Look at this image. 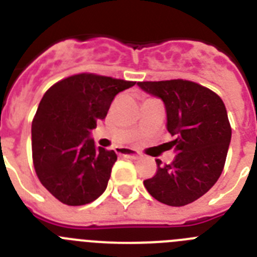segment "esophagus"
Listing matches in <instances>:
<instances>
[{
    "instance_id": "1",
    "label": "esophagus",
    "mask_w": 257,
    "mask_h": 257,
    "mask_svg": "<svg viewBox=\"0 0 257 257\" xmlns=\"http://www.w3.org/2000/svg\"><path fill=\"white\" fill-rule=\"evenodd\" d=\"M117 153L119 154V156L124 157V158H131V160H138V158H140V153H138L136 151H134V149H127V148H119L117 149Z\"/></svg>"
}]
</instances>
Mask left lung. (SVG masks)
<instances>
[{"mask_svg":"<svg viewBox=\"0 0 257 257\" xmlns=\"http://www.w3.org/2000/svg\"><path fill=\"white\" fill-rule=\"evenodd\" d=\"M138 86L165 104L167 131L175 136L169 147L176 153L171 165L156 161L157 174L144 187L165 205L192 203L215 185L225 165L231 139L225 105L207 87L184 79Z\"/></svg>","mask_w":257,"mask_h":257,"instance_id":"1","label":"left lung"}]
</instances>
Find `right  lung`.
<instances>
[{
	"mask_svg": "<svg viewBox=\"0 0 257 257\" xmlns=\"http://www.w3.org/2000/svg\"><path fill=\"white\" fill-rule=\"evenodd\" d=\"M134 85L82 73L45 92L32 122L33 163L42 185L65 205H87L106 189L117 154L96 148L91 131L115 95Z\"/></svg>",
	"mask_w": 257,
	"mask_h": 257,
	"instance_id": "right-lung-1",
	"label": "right lung"
}]
</instances>
